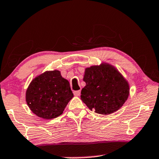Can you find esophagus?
I'll list each match as a JSON object with an SVG mask.
<instances>
[{"label": "esophagus", "instance_id": "34e87169", "mask_svg": "<svg viewBox=\"0 0 159 159\" xmlns=\"http://www.w3.org/2000/svg\"><path fill=\"white\" fill-rule=\"evenodd\" d=\"M73 93L75 96H80V94H81V91H80V90H78V91L74 92Z\"/></svg>", "mask_w": 159, "mask_h": 159}]
</instances>
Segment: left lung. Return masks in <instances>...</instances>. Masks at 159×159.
<instances>
[{"instance_id":"1","label":"left lung","mask_w":159,"mask_h":159,"mask_svg":"<svg viewBox=\"0 0 159 159\" xmlns=\"http://www.w3.org/2000/svg\"><path fill=\"white\" fill-rule=\"evenodd\" d=\"M81 99L92 111L107 115L119 110L129 95L127 80L107 63L85 69Z\"/></svg>"}]
</instances>
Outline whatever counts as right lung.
<instances>
[{
  "instance_id": "right-lung-1",
  "label": "right lung",
  "mask_w": 159,
  "mask_h": 159,
  "mask_svg": "<svg viewBox=\"0 0 159 159\" xmlns=\"http://www.w3.org/2000/svg\"><path fill=\"white\" fill-rule=\"evenodd\" d=\"M73 98L69 81L56 70L45 71L34 78L25 93L26 103L31 111L45 120L61 115Z\"/></svg>"
}]
</instances>
